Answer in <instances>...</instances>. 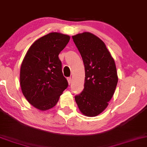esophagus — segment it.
<instances>
[{
  "label": "esophagus",
  "mask_w": 147,
  "mask_h": 147,
  "mask_svg": "<svg viewBox=\"0 0 147 147\" xmlns=\"http://www.w3.org/2000/svg\"><path fill=\"white\" fill-rule=\"evenodd\" d=\"M67 81H68V83H69V84H71V77H68L67 78Z\"/></svg>",
  "instance_id": "1"
}]
</instances>
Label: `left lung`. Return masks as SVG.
<instances>
[{"instance_id":"1","label":"left lung","mask_w":147,"mask_h":147,"mask_svg":"<svg viewBox=\"0 0 147 147\" xmlns=\"http://www.w3.org/2000/svg\"><path fill=\"white\" fill-rule=\"evenodd\" d=\"M72 38L85 69L84 88L74 98L83 115L95 117L106 109L115 92L118 81L115 61L104 41L94 34L86 32Z\"/></svg>"}]
</instances>
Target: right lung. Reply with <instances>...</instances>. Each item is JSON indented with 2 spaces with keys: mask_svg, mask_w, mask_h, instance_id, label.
I'll return each mask as SVG.
<instances>
[{
  "mask_svg": "<svg viewBox=\"0 0 147 147\" xmlns=\"http://www.w3.org/2000/svg\"><path fill=\"white\" fill-rule=\"evenodd\" d=\"M69 40L68 35L49 33L34 41L22 61L20 73L22 92L39 110L53 108L68 86L59 54Z\"/></svg>",
  "mask_w": 147,
  "mask_h": 147,
  "instance_id": "1",
  "label": "right lung"
}]
</instances>
